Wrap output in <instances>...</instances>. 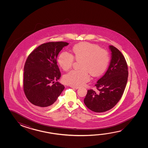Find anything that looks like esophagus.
Returning <instances> with one entry per match:
<instances>
[{
  "label": "esophagus",
  "instance_id": "1",
  "mask_svg": "<svg viewBox=\"0 0 148 148\" xmlns=\"http://www.w3.org/2000/svg\"><path fill=\"white\" fill-rule=\"evenodd\" d=\"M71 87L74 88V89H77L79 88V87H76V86H71Z\"/></svg>",
  "mask_w": 148,
  "mask_h": 148
}]
</instances>
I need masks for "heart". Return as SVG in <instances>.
<instances>
[{"instance_id": "b5f03b06", "label": "heart", "mask_w": 148, "mask_h": 148, "mask_svg": "<svg viewBox=\"0 0 148 148\" xmlns=\"http://www.w3.org/2000/svg\"><path fill=\"white\" fill-rule=\"evenodd\" d=\"M73 55L67 51H63L58 57V63L64 70L68 71L73 66L74 59L82 61L81 70H73L63 78L64 82L73 86L84 85L90 80V73L93 76L102 74L106 70L110 57L108 52L94 44L83 42L75 45L73 48Z\"/></svg>"}]
</instances>
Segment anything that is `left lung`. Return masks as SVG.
Masks as SVG:
<instances>
[{"label":"left lung","instance_id":"8db88e82","mask_svg":"<svg viewBox=\"0 0 148 148\" xmlns=\"http://www.w3.org/2000/svg\"><path fill=\"white\" fill-rule=\"evenodd\" d=\"M112 59L106 73L95 84L98 92L88 90L84 103L95 112H103L112 109L119 102L126 87L128 67L121 51L112 45L109 46Z\"/></svg>","mask_w":148,"mask_h":148}]
</instances>
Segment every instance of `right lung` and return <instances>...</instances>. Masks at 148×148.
<instances>
[{"instance_id":"1","label":"right lung","mask_w":148,"mask_h":148,"mask_svg":"<svg viewBox=\"0 0 148 148\" xmlns=\"http://www.w3.org/2000/svg\"><path fill=\"white\" fill-rule=\"evenodd\" d=\"M68 45L62 41L42 44L27 57L24 69L23 89L32 104L41 108L51 106L64 89L63 85L54 81L61 77L57 57Z\"/></svg>"}]
</instances>
